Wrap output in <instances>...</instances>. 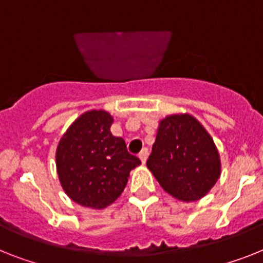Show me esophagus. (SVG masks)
<instances>
[{
  "mask_svg": "<svg viewBox=\"0 0 263 263\" xmlns=\"http://www.w3.org/2000/svg\"><path fill=\"white\" fill-rule=\"evenodd\" d=\"M147 155H148V149L147 148H143L139 154V159H140L142 164H145V162H147Z\"/></svg>",
  "mask_w": 263,
  "mask_h": 263,
  "instance_id": "esophagus-1",
  "label": "esophagus"
}]
</instances>
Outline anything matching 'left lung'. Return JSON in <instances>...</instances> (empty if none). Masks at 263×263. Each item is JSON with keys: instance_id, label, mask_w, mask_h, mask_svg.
Here are the masks:
<instances>
[{"instance_id": "obj_1", "label": "left lung", "mask_w": 263, "mask_h": 263, "mask_svg": "<svg viewBox=\"0 0 263 263\" xmlns=\"http://www.w3.org/2000/svg\"><path fill=\"white\" fill-rule=\"evenodd\" d=\"M147 167L165 193L195 202L210 193L220 176V158L207 129L190 114L159 121Z\"/></svg>"}]
</instances>
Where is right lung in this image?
Segmentation results:
<instances>
[{
    "label": "right lung",
    "mask_w": 263,
    "mask_h": 263,
    "mask_svg": "<svg viewBox=\"0 0 263 263\" xmlns=\"http://www.w3.org/2000/svg\"><path fill=\"white\" fill-rule=\"evenodd\" d=\"M114 118L104 109H90L68 127L56 148L59 180L70 199L101 210L118 199L131 170L140 164L128 154L124 139L114 136Z\"/></svg>",
    "instance_id": "add662e5"
}]
</instances>
